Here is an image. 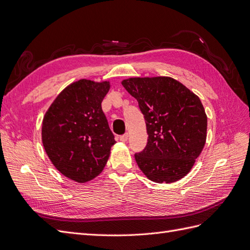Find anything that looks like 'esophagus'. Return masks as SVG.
<instances>
[{
  "label": "esophagus",
  "mask_w": 250,
  "mask_h": 250,
  "mask_svg": "<svg viewBox=\"0 0 250 250\" xmlns=\"http://www.w3.org/2000/svg\"><path fill=\"white\" fill-rule=\"evenodd\" d=\"M128 140V133H125L123 135H121L120 137V141L121 142H126Z\"/></svg>",
  "instance_id": "34e87169"
}]
</instances>
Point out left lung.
<instances>
[{"label": "left lung", "mask_w": 250, "mask_h": 250, "mask_svg": "<svg viewBox=\"0 0 250 250\" xmlns=\"http://www.w3.org/2000/svg\"><path fill=\"white\" fill-rule=\"evenodd\" d=\"M122 85L139 102L147 145L135 153L151 181L171 184L191 171L206 145L208 117L197 95L171 77H132Z\"/></svg>", "instance_id": "1"}]
</instances>
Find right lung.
Returning <instances> with one entry per match:
<instances>
[{
  "label": "right lung",
  "mask_w": 250,
  "mask_h": 250,
  "mask_svg": "<svg viewBox=\"0 0 250 250\" xmlns=\"http://www.w3.org/2000/svg\"><path fill=\"white\" fill-rule=\"evenodd\" d=\"M109 88V81H75L59 93L43 116L44 151L54 167L76 183L99 175L117 143L101 107Z\"/></svg>",
  "instance_id": "right-lung-1"
}]
</instances>
